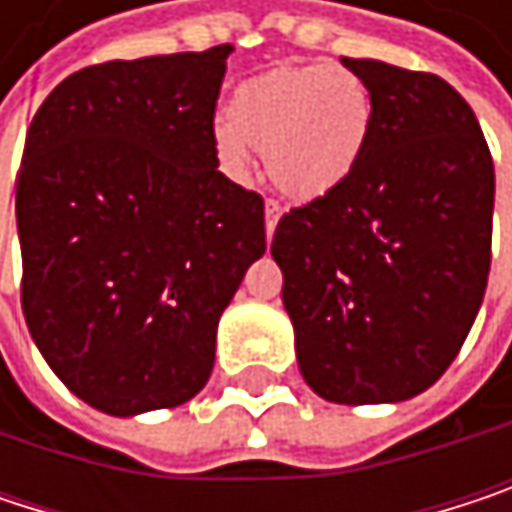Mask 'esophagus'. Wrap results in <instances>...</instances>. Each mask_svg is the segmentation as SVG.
Instances as JSON below:
<instances>
[{
	"instance_id": "obj_1",
	"label": "esophagus",
	"mask_w": 512,
	"mask_h": 512,
	"mask_svg": "<svg viewBox=\"0 0 512 512\" xmlns=\"http://www.w3.org/2000/svg\"><path fill=\"white\" fill-rule=\"evenodd\" d=\"M278 216H281V207H278V201H266V237H269V240H272V234H275Z\"/></svg>"
}]
</instances>
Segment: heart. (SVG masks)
<instances>
[{"instance_id":"heart-1","label":"heart","mask_w":512,"mask_h":512,"mask_svg":"<svg viewBox=\"0 0 512 512\" xmlns=\"http://www.w3.org/2000/svg\"><path fill=\"white\" fill-rule=\"evenodd\" d=\"M373 100L356 70L341 64H284L237 85L213 142L234 177H249L255 148L269 180L311 201L338 189L370 142Z\"/></svg>"}]
</instances>
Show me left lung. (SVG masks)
<instances>
[{"instance_id":"1","label":"left lung","mask_w":512,"mask_h":512,"mask_svg":"<svg viewBox=\"0 0 512 512\" xmlns=\"http://www.w3.org/2000/svg\"><path fill=\"white\" fill-rule=\"evenodd\" d=\"M341 64L370 91V142L338 189L281 216L269 252L305 382L329 403H400L451 367L480 311L495 168L445 79Z\"/></svg>"}]
</instances>
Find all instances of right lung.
Returning <instances> with one entry per match:
<instances>
[{
  "mask_svg": "<svg viewBox=\"0 0 512 512\" xmlns=\"http://www.w3.org/2000/svg\"><path fill=\"white\" fill-rule=\"evenodd\" d=\"M231 44L106 61L41 103L17 174L23 314L52 373L130 418L192 400L266 252L263 198L219 171Z\"/></svg>",
  "mask_w": 512,
  "mask_h": 512,
  "instance_id": "obj_1",
  "label": "right lung"
}]
</instances>
